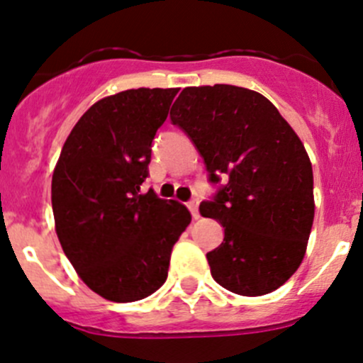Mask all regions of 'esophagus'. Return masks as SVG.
Returning <instances> with one entry per match:
<instances>
[{
	"label": "esophagus",
	"mask_w": 363,
	"mask_h": 363,
	"mask_svg": "<svg viewBox=\"0 0 363 363\" xmlns=\"http://www.w3.org/2000/svg\"><path fill=\"white\" fill-rule=\"evenodd\" d=\"M198 203H200V201H198L196 198H193L191 201H188V208H189V212H191L193 219H198V217H200V212H198Z\"/></svg>",
	"instance_id": "1"
}]
</instances>
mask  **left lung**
<instances>
[{
	"instance_id": "8db88e82",
	"label": "left lung",
	"mask_w": 363,
	"mask_h": 363,
	"mask_svg": "<svg viewBox=\"0 0 363 363\" xmlns=\"http://www.w3.org/2000/svg\"><path fill=\"white\" fill-rule=\"evenodd\" d=\"M170 120L217 184L200 205L224 228L223 243L207 254L212 278L240 296L277 291L299 268L315 216L301 139L264 95L233 85L188 86Z\"/></svg>"
}]
</instances>
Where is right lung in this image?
<instances>
[{
  "label": "right lung",
  "instance_id": "right-lung-1",
  "mask_svg": "<svg viewBox=\"0 0 363 363\" xmlns=\"http://www.w3.org/2000/svg\"><path fill=\"white\" fill-rule=\"evenodd\" d=\"M179 89H137L106 97L79 118L52 177L55 231L64 254L104 299L132 303L167 280L170 254L191 213L152 189L151 144Z\"/></svg>",
  "mask_w": 363,
  "mask_h": 363
}]
</instances>
